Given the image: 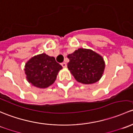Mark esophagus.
<instances>
[{
    "mask_svg": "<svg viewBox=\"0 0 133 133\" xmlns=\"http://www.w3.org/2000/svg\"><path fill=\"white\" fill-rule=\"evenodd\" d=\"M61 66H62L63 67V68H66V64L65 63V62L62 63H61Z\"/></svg>",
    "mask_w": 133,
    "mask_h": 133,
    "instance_id": "1",
    "label": "esophagus"
}]
</instances>
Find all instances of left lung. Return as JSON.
<instances>
[{
  "label": "left lung",
  "mask_w": 133,
  "mask_h": 133,
  "mask_svg": "<svg viewBox=\"0 0 133 133\" xmlns=\"http://www.w3.org/2000/svg\"><path fill=\"white\" fill-rule=\"evenodd\" d=\"M67 57L70 60L68 70L79 83L93 84L102 77L105 68L104 59L91 49L81 48Z\"/></svg>",
  "instance_id": "1"
}]
</instances>
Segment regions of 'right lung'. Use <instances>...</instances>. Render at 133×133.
Returning a JSON list of instances; mask_svg holds the SVG:
<instances>
[{
	"instance_id": "right-lung-1",
	"label": "right lung",
	"mask_w": 133,
	"mask_h": 133,
	"mask_svg": "<svg viewBox=\"0 0 133 133\" xmlns=\"http://www.w3.org/2000/svg\"><path fill=\"white\" fill-rule=\"evenodd\" d=\"M62 68L54 57L43 53L31 57L26 63L24 70L29 83L35 87L45 88L54 83Z\"/></svg>"
}]
</instances>
